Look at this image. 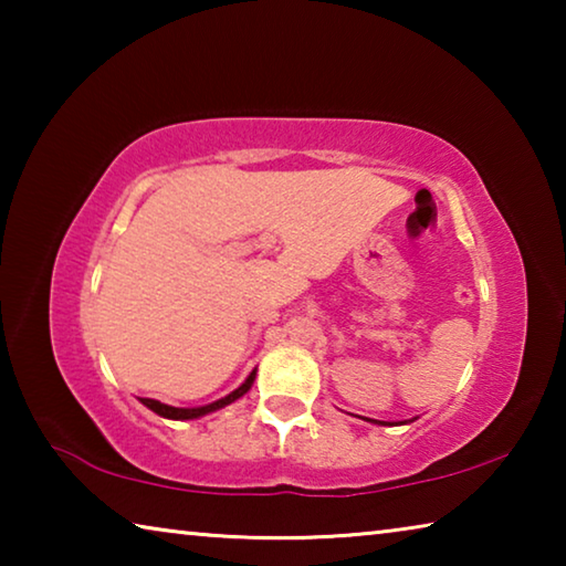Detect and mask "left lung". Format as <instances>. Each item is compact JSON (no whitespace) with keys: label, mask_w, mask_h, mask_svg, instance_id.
<instances>
[{"label":"left lung","mask_w":566,"mask_h":566,"mask_svg":"<svg viewBox=\"0 0 566 566\" xmlns=\"http://www.w3.org/2000/svg\"><path fill=\"white\" fill-rule=\"evenodd\" d=\"M367 421H375V424H385V421H377V419H367ZM401 424H405V421H401Z\"/></svg>","instance_id":"left-lung-1"}]
</instances>
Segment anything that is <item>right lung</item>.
<instances>
[{"mask_svg":"<svg viewBox=\"0 0 566 566\" xmlns=\"http://www.w3.org/2000/svg\"><path fill=\"white\" fill-rule=\"evenodd\" d=\"M254 377H256V369L252 371V375H249L247 379H244V385L242 387H237L232 395H227V397H222V399H217V401H212V405H205V407H191V409H181V407H169V405H161V401H157V399H147V397H142L139 401L145 407H149L151 411H155V415H159V417H165V419H199V417H205V415H209V411H217V409H222V407H227V405H232V401H237L239 397H244L249 389H252V385H254Z\"/></svg>","mask_w":566,"mask_h":566,"instance_id":"add662e5","label":"right lung"}]
</instances>
